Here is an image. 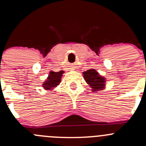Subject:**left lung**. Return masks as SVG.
Here are the masks:
<instances>
[{"instance_id": "left-lung-1", "label": "left lung", "mask_w": 146, "mask_h": 146, "mask_svg": "<svg viewBox=\"0 0 146 146\" xmlns=\"http://www.w3.org/2000/svg\"><path fill=\"white\" fill-rule=\"evenodd\" d=\"M85 82L92 88V92L104 90L105 86V78L101 76L95 69H89L82 73Z\"/></svg>"}]
</instances>
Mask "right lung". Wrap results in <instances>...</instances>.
<instances>
[{"mask_svg": "<svg viewBox=\"0 0 146 146\" xmlns=\"http://www.w3.org/2000/svg\"><path fill=\"white\" fill-rule=\"evenodd\" d=\"M64 70H61L59 72L50 71L46 80L44 81L42 86L46 90H51L54 88L59 85L61 82V78L64 74Z\"/></svg>", "mask_w": 146, "mask_h": 146, "instance_id": "right-lung-1", "label": "right lung"}]
</instances>
